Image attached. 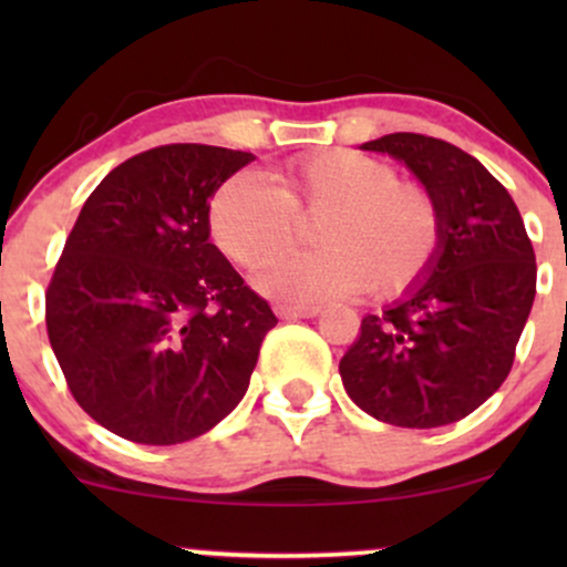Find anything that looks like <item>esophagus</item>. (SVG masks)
<instances>
[{"mask_svg": "<svg viewBox=\"0 0 567 567\" xmlns=\"http://www.w3.org/2000/svg\"><path fill=\"white\" fill-rule=\"evenodd\" d=\"M277 315L282 320H306V317L320 315V306H296V303H277Z\"/></svg>", "mask_w": 567, "mask_h": 567, "instance_id": "34e87169", "label": "esophagus"}]
</instances>
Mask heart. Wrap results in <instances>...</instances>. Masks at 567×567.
Masks as SVG:
<instances>
[{"instance_id":"heart-1","label":"heart","mask_w":567,"mask_h":567,"mask_svg":"<svg viewBox=\"0 0 567 567\" xmlns=\"http://www.w3.org/2000/svg\"><path fill=\"white\" fill-rule=\"evenodd\" d=\"M315 224L322 250L271 266L261 288L282 301L317 303L370 296L392 301L432 275L445 245V210L421 181H402L392 162L336 148L292 159L279 186L239 171L210 202V234L234 264L256 271L292 250Z\"/></svg>"}]
</instances>
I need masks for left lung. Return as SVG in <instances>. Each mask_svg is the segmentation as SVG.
I'll return each mask as SVG.
<instances>
[{
  "label": "left lung",
  "mask_w": 567,
  "mask_h": 567,
  "mask_svg": "<svg viewBox=\"0 0 567 567\" xmlns=\"http://www.w3.org/2000/svg\"><path fill=\"white\" fill-rule=\"evenodd\" d=\"M362 148L402 159L437 194L445 245L419 288L362 320L338 365L343 389L383 424H453L509 375L536 298V252L509 192L472 154L419 133Z\"/></svg>",
  "instance_id": "8db88e82"
}]
</instances>
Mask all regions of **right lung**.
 <instances>
[{
	"label": "right lung",
	"mask_w": 567,
	"mask_h": 567,
	"mask_svg": "<svg viewBox=\"0 0 567 567\" xmlns=\"http://www.w3.org/2000/svg\"><path fill=\"white\" fill-rule=\"evenodd\" d=\"M250 152L167 143L84 202L44 292L50 347L90 419L143 445L205 434L237 408L277 324L210 243V197Z\"/></svg>",
	"instance_id": "right-lung-1"
}]
</instances>
